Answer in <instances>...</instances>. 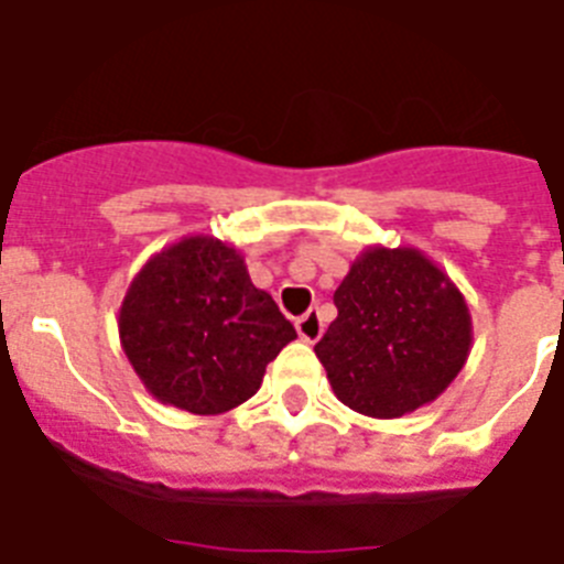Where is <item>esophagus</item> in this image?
<instances>
[{
  "label": "esophagus",
  "instance_id": "obj_1",
  "mask_svg": "<svg viewBox=\"0 0 564 564\" xmlns=\"http://www.w3.org/2000/svg\"><path fill=\"white\" fill-rule=\"evenodd\" d=\"M295 330L304 343H316L318 336L325 334V325H322V316H318V310H307L304 316L295 322Z\"/></svg>",
  "mask_w": 564,
  "mask_h": 564
}]
</instances>
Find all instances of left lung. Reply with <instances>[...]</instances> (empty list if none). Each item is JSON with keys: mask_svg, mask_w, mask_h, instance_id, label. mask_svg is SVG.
<instances>
[{"mask_svg": "<svg viewBox=\"0 0 564 564\" xmlns=\"http://www.w3.org/2000/svg\"><path fill=\"white\" fill-rule=\"evenodd\" d=\"M336 318L316 343L336 398L371 419L436 401L471 351L463 292L415 248H369L334 292Z\"/></svg>", "mask_w": 564, "mask_h": 564, "instance_id": "8db88e82", "label": "left lung"}]
</instances>
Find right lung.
Returning <instances> with one entry per match:
<instances>
[{
  "instance_id": "1",
  "label": "right lung",
  "mask_w": 564,
  "mask_h": 564,
  "mask_svg": "<svg viewBox=\"0 0 564 564\" xmlns=\"http://www.w3.org/2000/svg\"><path fill=\"white\" fill-rule=\"evenodd\" d=\"M128 362L161 403L219 415L260 389L265 366L295 339L237 248L187 237L140 269L119 310Z\"/></svg>"
}]
</instances>
